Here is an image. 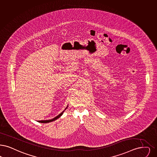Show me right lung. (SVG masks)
<instances>
[{"label":"right lung","instance_id":"add662e5","mask_svg":"<svg viewBox=\"0 0 157 157\" xmlns=\"http://www.w3.org/2000/svg\"><path fill=\"white\" fill-rule=\"evenodd\" d=\"M65 109V110L63 111L62 113H60L59 114H58L57 116H56V117H54V118H53L51 120H41V121H38V122L39 123H49V122H51V121H55L56 120L58 119V118H59L62 115H63V112L67 109V107Z\"/></svg>","mask_w":157,"mask_h":157}]
</instances>
